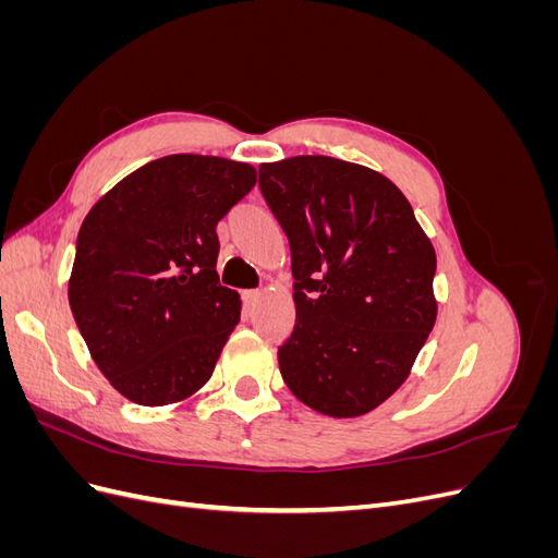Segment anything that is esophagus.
Returning a JSON list of instances; mask_svg holds the SVG:
<instances>
[{"instance_id":"esophagus-1","label":"esophagus","mask_w":558,"mask_h":558,"mask_svg":"<svg viewBox=\"0 0 558 558\" xmlns=\"http://www.w3.org/2000/svg\"><path fill=\"white\" fill-rule=\"evenodd\" d=\"M242 300H244V305H256V302L260 300V291H242Z\"/></svg>"}]
</instances>
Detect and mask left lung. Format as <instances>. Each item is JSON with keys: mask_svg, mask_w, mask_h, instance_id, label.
<instances>
[{"mask_svg": "<svg viewBox=\"0 0 558 558\" xmlns=\"http://www.w3.org/2000/svg\"><path fill=\"white\" fill-rule=\"evenodd\" d=\"M258 185L295 279L281 377L320 414H367L408 379L433 330L435 248L408 197L363 165L295 156L260 165Z\"/></svg>", "mask_w": 558, "mask_h": 558, "instance_id": "8db88e82", "label": "left lung"}]
</instances>
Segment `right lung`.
I'll return each instance as SVG.
<instances>
[{
    "label": "right lung",
    "instance_id": "1",
    "mask_svg": "<svg viewBox=\"0 0 558 558\" xmlns=\"http://www.w3.org/2000/svg\"><path fill=\"white\" fill-rule=\"evenodd\" d=\"M256 183L246 162L177 154L97 202L76 238L70 307L97 367L158 408L207 384L240 295L218 283L216 226Z\"/></svg>",
    "mask_w": 558,
    "mask_h": 558
}]
</instances>
